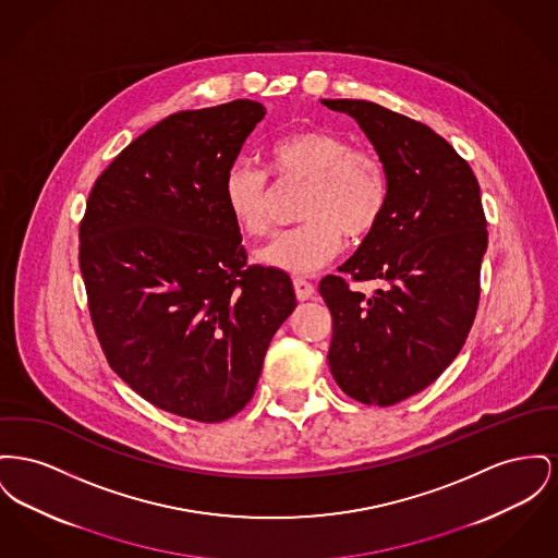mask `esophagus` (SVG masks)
Here are the masks:
<instances>
[{
    "mask_svg": "<svg viewBox=\"0 0 558 558\" xmlns=\"http://www.w3.org/2000/svg\"><path fill=\"white\" fill-rule=\"evenodd\" d=\"M293 287H295V295L299 301H307L314 296V284H310L307 280L303 278H295L293 280Z\"/></svg>",
    "mask_w": 558,
    "mask_h": 558,
    "instance_id": "1",
    "label": "esophagus"
}]
</instances>
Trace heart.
Segmentation results:
<instances>
[{"label": "heart", "mask_w": 558, "mask_h": 558, "mask_svg": "<svg viewBox=\"0 0 558 558\" xmlns=\"http://www.w3.org/2000/svg\"><path fill=\"white\" fill-rule=\"evenodd\" d=\"M267 168L282 185H305L301 228L282 233L257 259L293 274L325 267L341 248L343 233L362 240L375 230L388 206V172L377 154L352 147L327 129H299L265 149ZM223 199L238 228L263 238L271 231L267 174L233 162L223 177Z\"/></svg>", "instance_id": "b5f03b06"}]
</instances>
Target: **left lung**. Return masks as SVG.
<instances>
[{
	"label": "left lung",
	"mask_w": 558,
	"mask_h": 558,
	"mask_svg": "<svg viewBox=\"0 0 558 558\" xmlns=\"http://www.w3.org/2000/svg\"><path fill=\"white\" fill-rule=\"evenodd\" d=\"M356 120L388 172L379 226L339 267L381 280L364 296L341 276L320 295L332 316L328 366L364 404L390 407L427 388L458 356L476 316L487 221L472 168L426 124L377 102L323 99Z\"/></svg>",
	"instance_id": "left-lung-1"
}]
</instances>
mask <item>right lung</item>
<instances>
[{
  "label": "right lung",
  "instance_id": "1",
  "mask_svg": "<svg viewBox=\"0 0 558 558\" xmlns=\"http://www.w3.org/2000/svg\"><path fill=\"white\" fill-rule=\"evenodd\" d=\"M263 118L248 99L168 116L100 174L80 226L109 366L147 402L202 424L246 407L296 307L287 271L244 267L223 199V177Z\"/></svg>",
  "mask_w": 558,
  "mask_h": 558
}]
</instances>
